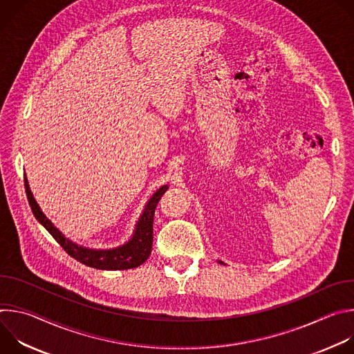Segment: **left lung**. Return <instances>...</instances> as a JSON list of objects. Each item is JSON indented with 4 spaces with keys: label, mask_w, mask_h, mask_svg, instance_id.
Masks as SVG:
<instances>
[{
    "label": "left lung",
    "mask_w": 354,
    "mask_h": 354,
    "mask_svg": "<svg viewBox=\"0 0 354 354\" xmlns=\"http://www.w3.org/2000/svg\"><path fill=\"white\" fill-rule=\"evenodd\" d=\"M218 263H223V265H225V263H224V262H221V261H218Z\"/></svg>",
    "instance_id": "8db88e82"
}]
</instances>
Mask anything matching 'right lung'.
I'll return each mask as SVG.
<instances>
[{"label":"right lung","mask_w":354,"mask_h":354,"mask_svg":"<svg viewBox=\"0 0 354 354\" xmlns=\"http://www.w3.org/2000/svg\"><path fill=\"white\" fill-rule=\"evenodd\" d=\"M25 189H26L29 206L36 220L63 246V249L71 258H74L75 261H78L85 266L99 269V270H127V269L138 268L140 265H142L151 254V248H153L154 213L160 198L168 190V185L161 186L153 196L148 198L141 216L138 217V221L136 224V228L130 239L123 245H119L116 248H108V249L88 248L67 238L52 221L46 217V214L39 207L37 201L35 200L33 193L29 187V182L26 176H25Z\"/></svg>","instance_id":"1"}]
</instances>
